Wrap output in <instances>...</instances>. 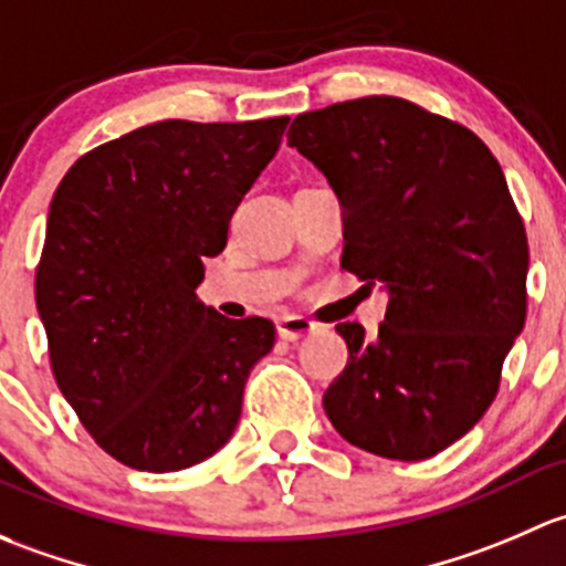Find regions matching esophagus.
Here are the masks:
<instances>
[{
    "label": "esophagus",
    "mask_w": 566,
    "mask_h": 566,
    "mask_svg": "<svg viewBox=\"0 0 566 566\" xmlns=\"http://www.w3.org/2000/svg\"><path fill=\"white\" fill-rule=\"evenodd\" d=\"M316 332V324L307 322V318L302 316H285L277 322V335L283 337V340H302V337L313 335Z\"/></svg>",
    "instance_id": "34e87169"
}]
</instances>
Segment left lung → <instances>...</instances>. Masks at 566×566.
Wrapping results in <instances>:
<instances>
[{
    "label": "left lung",
    "mask_w": 566,
    "mask_h": 566,
    "mask_svg": "<svg viewBox=\"0 0 566 566\" xmlns=\"http://www.w3.org/2000/svg\"><path fill=\"white\" fill-rule=\"evenodd\" d=\"M289 147L340 196L343 270L389 294L376 337L335 326L348 363L326 417L373 455H439L493 403L526 324L528 242L504 171L469 127L387 95L300 114Z\"/></svg>",
    "instance_id": "8db88e82"
}]
</instances>
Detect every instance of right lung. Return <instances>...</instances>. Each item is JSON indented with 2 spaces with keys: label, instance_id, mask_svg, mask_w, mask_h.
I'll list each match as a JSON object with an SVG mask.
<instances>
[{
  "label": "right lung",
  "instance_id": "1",
  "mask_svg": "<svg viewBox=\"0 0 566 566\" xmlns=\"http://www.w3.org/2000/svg\"><path fill=\"white\" fill-rule=\"evenodd\" d=\"M285 125L155 122L81 155L56 188L34 275L51 370L92 439L130 469L214 455L275 346V324L220 316L196 289Z\"/></svg>",
  "mask_w": 566,
  "mask_h": 566
}]
</instances>
